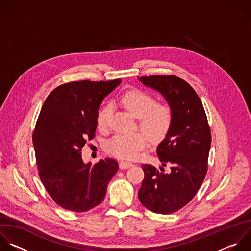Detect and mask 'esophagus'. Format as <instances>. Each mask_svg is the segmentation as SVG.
Wrapping results in <instances>:
<instances>
[{"label":"esophagus","mask_w":251,"mask_h":251,"mask_svg":"<svg viewBox=\"0 0 251 251\" xmlns=\"http://www.w3.org/2000/svg\"><path fill=\"white\" fill-rule=\"evenodd\" d=\"M132 165H133L132 162H128V161H125V160H122L119 163V166H120L121 170H126V169L130 168V166H132Z\"/></svg>","instance_id":"1"}]
</instances>
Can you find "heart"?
<instances>
[{"mask_svg": "<svg viewBox=\"0 0 251 251\" xmlns=\"http://www.w3.org/2000/svg\"><path fill=\"white\" fill-rule=\"evenodd\" d=\"M120 101L133 116L139 118L140 128L151 141L163 140L171 131L174 113L169 104L156 103L152 96L140 90L126 92ZM110 111L109 104L103 105L98 111L97 125L100 129L107 127ZM144 134L141 132L132 135L117 134L105 144V151L118 158L134 159L148 145V138Z\"/></svg>", "mask_w": 251, "mask_h": 251, "instance_id": "heart-1", "label": "heart"}]
</instances>
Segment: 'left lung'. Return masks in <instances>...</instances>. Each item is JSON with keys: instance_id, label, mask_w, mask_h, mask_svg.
<instances>
[{"instance_id": "obj_1", "label": "left lung", "mask_w": 251, "mask_h": 251, "mask_svg": "<svg viewBox=\"0 0 251 251\" xmlns=\"http://www.w3.org/2000/svg\"><path fill=\"white\" fill-rule=\"evenodd\" d=\"M139 79L159 92L173 109L171 131L157 146L163 168L144 163L145 177L139 189L144 207L156 214H172L186 206L201 187L208 171L211 129L200 98L184 79L176 75H149Z\"/></svg>"}]
</instances>
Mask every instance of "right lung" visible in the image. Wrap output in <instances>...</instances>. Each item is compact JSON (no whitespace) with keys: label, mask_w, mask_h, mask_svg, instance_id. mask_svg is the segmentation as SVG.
<instances>
[{"label":"right lung","mask_w":251,"mask_h":251,"mask_svg":"<svg viewBox=\"0 0 251 251\" xmlns=\"http://www.w3.org/2000/svg\"><path fill=\"white\" fill-rule=\"evenodd\" d=\"M121 82L78 80L63 83L44 101L32 135L38 176L54 202L65 210L87 212L102 202L118 171L113 158L83 163L81 149L96 137L102 100Z\"/></svg>","instance_id":"right-lung-1"}]
</instances>
